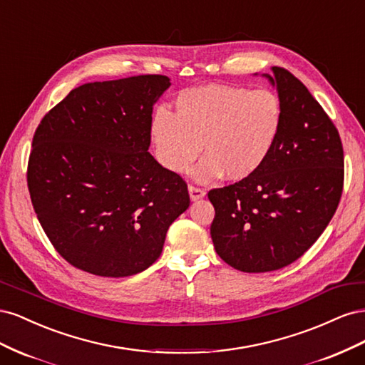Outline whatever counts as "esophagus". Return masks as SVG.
<instances>
[{
  "instance_id": "obj_1",
  "label": "esophagus",
  "mask_w": 365,
  "mask_h": 365,
  "mask_svg": "<svg viewBox=\"0 0 365 365\" xmlns=\"http://www.w3.org/2000/svg\"><path fill=\"white\" fill-rule=\"evenodd\" d=\"M189 195H190V200L192 201H197V200H201V197L205 196V190L201 189V187L189 185Z\"/></svg>"
}]
</instances>
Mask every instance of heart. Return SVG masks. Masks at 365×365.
I'll list each match as a JSON object with an SVG mask.
<instances>
[{
    "label": "heart",
    "instance_id": "obj_1",
    "mask_svg": "<svg viewBox=\"0 0 365 365\" xmlns=\"http://www.w3.org/2000/svg\"><path fill=\"white\" fill-rule=\"evenodd\" d=\"M283 126V106L271 90L205 85L178 94L175 114L158 109L149 137L165 170L185 173L204 149L193 175L212 181L225 175L242 181L268 160Z\"/></svg>",
    "mask_w": 365,
    "mask_h": 365
}]
</instances>
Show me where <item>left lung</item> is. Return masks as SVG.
<instances>
[{"mask_svg": "<svg viewBox=\"0 0 365 365\" xmlns=\"http://www.w3.org/2000/svg\"><path fill=\"white\" fill-rule=\"evenodd\" d=\"M263 74L277 88L283 126L262 168L208 192L210 235L219 257L244 272L288 267L311 248L335 215L344 184L338 129L288 70Z\"/></svg>", "mask_w": 365, "mask_h": 365, "instance_id": "1", "label": "left lung"}]
</instances>
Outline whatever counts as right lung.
Returning a JSON list of instances; mask_svg holds the SVG:
<instances>
[{"instance_id": "right-lung-1", "label": "right lung", "mask_w": 365, "mask_h": 365, "mask_svg": "<svg viewBox=\"0 0 365 365\" xmlns=\"http://www.w3.org/2000/svg\"><path fill=\"white\" fill-rule=\"evenodd\" d=\"M170 79L145 74L74 88L33 135L27 184L47 237L101 277L149 268L190 205L187 184L148 152L152 109Z\"/></svg>"}]
</instances>
